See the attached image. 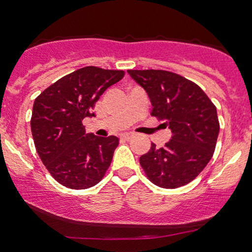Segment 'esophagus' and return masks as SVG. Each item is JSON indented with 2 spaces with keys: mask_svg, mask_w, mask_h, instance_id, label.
I'll return each mask as SVG.
<instances>
[{
  "mask_svg": "<svg viewBox=\"0 0 252 252\" xmlns=\"http://www.w3.org/2000/svg\"><path fill=\"white\" fill-rule=\"evenodd\" d=\"M134 136L135 134H132V132H126V134L122 135V138H124V140H131Z\"/></svg>",
  "mask_w": 252,
  "mask_h": 252,
  "instance_id": "1",
  "label": "esophagus"
}]
</instances>
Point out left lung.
I'll list each match as a JSON object with an SVG mask.
<instances>
[{"instance_id":"obj_1","label":"left lung","mask_w":252,"mask_h":252,"mask_svg":"<svg viewBox=\"0 0 252 252\" xmlns=\"http://www.w3.org/2000/svg\"><path fill=\"white\" fill-rule=\"evenodd\" d=\"M148 94L152 116L164 122L172 138L163 148L154 143L140 158L149 180L162 189L189 184L206 167L219 134L217 109L202 90L186 78L162 70H129Z\"/></svg>"}]
</instances>
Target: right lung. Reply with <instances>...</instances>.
<instances>
[{
  "label": "right lung",
  "mask_w": 252,
  "mask_h": 252,
  "mask_svg": "<svg viewBox=\"0 0 252 252\" xmlns=\"http://www.w3.org/2000/svg\"><path fill=\"white\" fill-rule=\"evenodd\" d=\"M123 77V71L88 66L57 80L37 96L32 135L42 163L59 184L85 189L102 180L118 138L86 134L82 122L94 117V103Z\"/></svg>",
  "instance_id": "right-lung-1"
}]
</instances>
